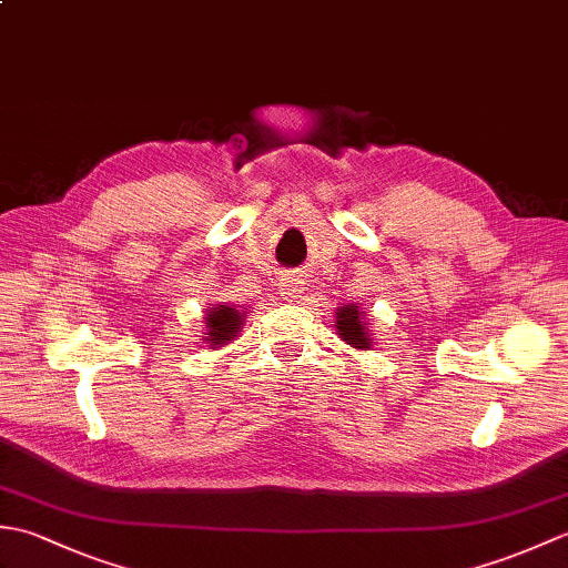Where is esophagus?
Instances as JSON below:
<instances>
[{"mask_svg": "<svg viewBox=\"0 0 568 568\" xmlns=\"http://www.w3.org/2000/svg\"><path fill=\"white\" fill-rule=\"evenodd\" d=\"M281 295L287 300V303H297V300L303 297V281H300V275L287 273V275L283 277Z\"/></svg>", "mask_w": 568, "mask_h": 568, "instance_id": "obj_1", "label": "esophagus"}]
</instances>
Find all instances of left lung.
Returning a JSON list of instances; mask_svg holds the SVG:
<instances>
[{"label":"left lung","mask_w":568,"mask_h":568,"mask_svg":"<svg viewBox=\"0 0 568 568\" xmlns=\"http://www.w3.org/2000/svg\"><path fill=\"white\" fill-rule=\"evenodd\" d=\"M336 332H339L342 339L346 344H352L354 348H371V329L366 327L364 312H361L356 305H344L336 310Z\"/></svg>","instance_id":"left-lung-1"}]
</instances>
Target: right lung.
I'll return each instance as SVG.
<instances>
[{
    "label": "right lung",
    "mask_w": 568,
    "mask_h": 568,
    "mask_svg": "<svg viewBox=\"0 0 568 568\" xmlns=\"http://www.w3.org/2000/svg\"><path fill=\"white\" fill-rule=\"evenodd\" d=\"M241 324H244V312L229 305H214L207 310V317H204V342L212 348H220L229 342H234V336L241 332Z\"/></svg>",
    "instance_id": "add662e5"
}]
</instances>
